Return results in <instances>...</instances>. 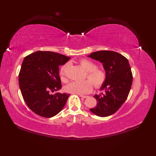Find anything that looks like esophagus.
Wrapping results in <instances>:
<instances>
[{"label": "esophagus", "instance_id": "1", "mask_svg": "<svg viewBox=\"0 0 156 156\" xmlns=\"http://www.w3.org/2000/svg\"><path fill=\"white\" fill-rule=\"evenodd\" d=\"M79 96H80V97H81V98H87V96L81 95V94H79Z\"/></svg>", "mask_w": 156, "mask_h": 156}]
</instances>
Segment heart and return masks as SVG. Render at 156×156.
<instances>
[{
    "instance_id": "obj_1",
    "label": "heart",
    "mask_w": 156,
    "mask_h": 156,
    "mask_svg": "<svg viewBox=\"0 0 156 156\" xmlns=\"http://www.w3.org/2000/svg\"><path fill=\"white\" fill-rule=\"evenodd\" d=\"M83 68L87 72V77L92 83L94 86L96 88H100L106 79V74L101 69L96 68V64L88 59L84 58L79 62ZM68 64L63 65L60 70V79L63 82L67 81L66 69ZM89 81L83 82H72L66 86L65 90L68 93L75 94H84L90 93L93 88L92 84Z\"/></svg>"
}]
</instances>
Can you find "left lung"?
<instances>
[{
  "label": "left lung",
  "mask_w": 156,
  "mask_h": 156,
  "mask_svg": "<svg viewBox=\"0 0 156 156\" xmlns=\"http://www.w3.org/2000/svg\"><path fill=\"white\" fill-rule=\"evenodd\" d=\"M88 56L101 62L106 74L105 81L100 87L104 93L94 96L97 105L90 111L100 117L110 116L119 109L130 91L133 75L128 60L111 51L94 52Z\"/></svg>",
  "instance_id": "obj_1"
}]
</instances>
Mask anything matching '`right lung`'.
<instances>
[{
    "mask_svg": "<svg viewBox=\"0 0 156 156\" xmlns=\"http://www.w3.org/2000/svg\"><path fill=\"white\" fill-rule=\"evenodd\" d=\"M70 59L51 51H36L23 60L19 84L25 102L36 115L45 118L56 115L64 108L70 94L51 92L61 88L59 66Z\"/></svg>",
    "mask_w": 156,
    "mask_h": 156,
    "instance_id": "add662e5",
    "label": "right lung"
}]
</instances>
